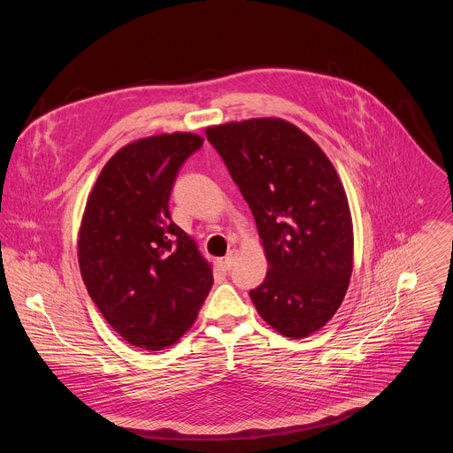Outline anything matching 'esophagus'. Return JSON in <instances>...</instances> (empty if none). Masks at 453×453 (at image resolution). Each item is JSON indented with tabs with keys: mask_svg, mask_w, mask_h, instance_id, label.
Masks as SVG:
<instances>
[{
	"mask_svg": "<svg viewBox=\"0 0 453 453\" xmlns=\"http://www.w3.org/2000/svg\"><path fill=\"white\" fill-rule=\"evenodd\" d=\"M236 258H238V251L236 250H229L227 251V255L224 257V260H222V265H224V269H231L233 265H234V262H236Z\"/></svg>",
	"mask_w": 453,
	"mask_h": 453,
	"instance_id": "obj_1",
	"label": "esophagus"
}]
</instances>
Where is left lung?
I'll return each instance as SVG.
<instances>
[{
	"label": "left lung",
	"instance_id": "obj_1",
	"mask_svg": "<svg viewBox=\"0 0 453 453\" xmlns=\"http://www.w3.org/2000/svg\"><path fill=\"white\" fill-rule=\"evenodd\" d=\"M249 203L269 271L250 299L265 323L303 339L341 307L352 273V220L326 154L296 125L255 118L206 128Z\"/></svg>",
	"mask_w": 453,
	"mask_h": 453
}]
</instances>
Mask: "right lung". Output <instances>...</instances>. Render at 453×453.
I'll return each mask as SVG.
<instances>
[{
    "mask_svg": "<svg viewBox=\"0 0 453 453\" xmlns=\"http://www.w3.org/2000/svg\"><path fill=\"white\" fill-rule=\"evenodd\" d=\"M195 134L132 142L102 168L83 213L78 260L88 296L127 342L146 351L175 344L195 323L213 274L168 202Z\"/></svg>",
    "mask_w": 453,
    "mask_h": 453,
    "instance_id": "right-lung-1",
    "label": "right lung"
}]
</instances>
